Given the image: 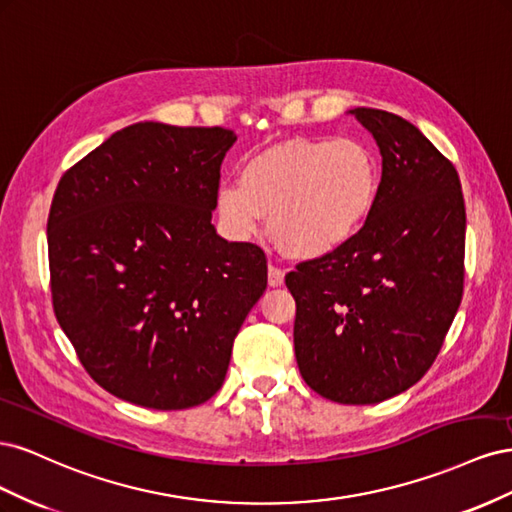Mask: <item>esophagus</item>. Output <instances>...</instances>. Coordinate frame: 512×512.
Masks as SVG:
<instances>
[{"mask_svg": "<svg viewBox=\"0 0 512 512\" xmlns=\"http://www.w3.org/2000/svg\"><path fill=\"white\" fill-rule=\"evenodd\" d=\"M284 284V271L275 265H269V286L277 288Z\"/></svg>", "mask_w": 512, "mask_h": 512, "instance_id": "obj_1", "label": "esophagus"}]
</instances>
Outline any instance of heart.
Returning <instances> with one entry per match:
<instances>
[{
    "instance_id": "heart-1",
    "label": "heart",
    "mask_w": 512,
    "mask_h": 512,
    "mask_svg": "<svg viewBox=\"0 0 512 512\" xmlns=\"http://www.w3.org/2000/svg\"><path fill=\"white\" fill-rule=\"evenodd\" d=\"M382 188L376 153L356 138H294L250 158L215 192L232 239H252L269 215L275 245L314 260L348 245L371 218Z\"/></svg>"
}]
</instances>
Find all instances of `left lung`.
<instances>
[{
	"label": "left lung",
	"mask_w": 512,
	"mask_h": 512,
	"mask_svg": "<svg viewBox=\"0 0 512 512\" xmlns=\"http://www.w3.org/2000/svg\"><path fill=\"white\" fill-rule=\"evenodd\" d=\"M376 138L382 188L342 250L297 265L294 354L312 391L337 404H378L436 361L463 294L466 205L453 162L410 121L350 111Z\"/></svg>",
	"instance_id": "1"
}]
</instances>
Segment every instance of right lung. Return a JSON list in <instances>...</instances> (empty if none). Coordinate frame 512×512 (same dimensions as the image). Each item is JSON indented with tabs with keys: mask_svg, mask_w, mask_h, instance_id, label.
Masks as SVG:
<instances>
[{
	"mask_svg": "<svg viewBox=\"0 0 512 512\" xmlns=\"http://www.w3.org/2000/svg\"><path fill=\"white\" fill-rule=\"evenodd\" d=\"M224 128L143 121L68 168L49 213L53 309L104 391L185 410L220 391L267 256L211 224Z\"/></svg>",
	"mask_w": 512,
	"mask_h": 512,
	"instance_id": "right-lung-1",
	"label": "right lung"
}]
</instances>
